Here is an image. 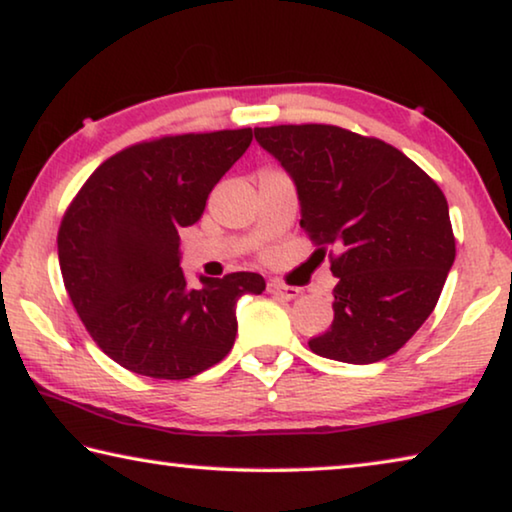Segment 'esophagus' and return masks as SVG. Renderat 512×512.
<instances>
[{
  "label": "esophagus",
  "instance_id": "1",
  "mask_svg": "<svg viewBox=\"0 0 512 512\" xmlns=\"http://www.w3.org/2000/svg\"><path fill=\"white\" fill-rule=\"evenodd\" d=\"M269 292L273 296H278V299H285V301H292L296 296L301 294L299 287H292V285H285V282L280 280H269Z\"/></svg>",
  "mask_w": 512,
  "mask_h": 512
}]
</instances>
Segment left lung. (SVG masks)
Instances as JSON below:
<instances>
[{
    "label": "left lung",
    "instance_id": "left-lung-1",
    "mask_svg": "<svg viewBox=\"0 0 512 512\" xmlns=\"http://www.w3.org/2000/svg\"><path fill=\"white\" fill-rule=\"evenodd\" d=\"M292 174L301 227L338 278L333 324L312 352L384 361L421 329L455 262L448 202L437 181L379 137L331 124L255 128Z\"/></svg>",
    "mask_w": 512,
    "mask_h": 512
}]
</instances>
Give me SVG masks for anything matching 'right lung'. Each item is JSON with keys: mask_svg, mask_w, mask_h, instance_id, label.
<instances>
[{"mask_svg": "<svg viewBox=\"0 0 512 512\" xmlns=\"http://www.w3.org/2000/svg\"><path fill=\"white\" fill-rule=\"evenodd\" d=\"M250 142L253 128L131 144L68 204L57 234L61 278L89 335L121 368L190 379L230 354L234 305L266 282L239 271L190 289L179 230L200 220L211 188Z\"/></svg>", "mask_w": 512, "mask_h": 512, "instance_id": "right-lung-1", "label": "right lung"}]
</instances>
